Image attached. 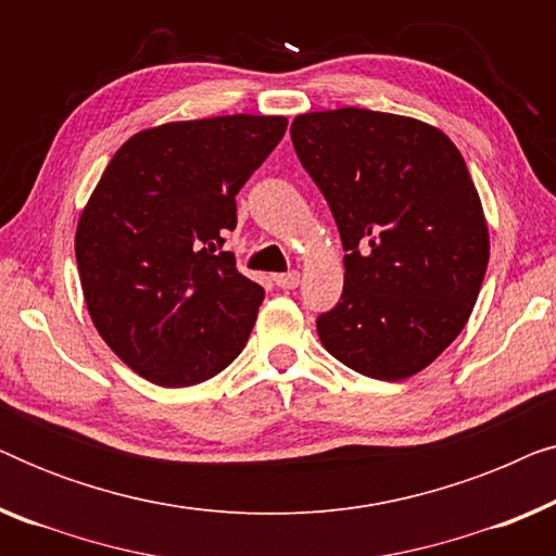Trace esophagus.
I'll return each instance as SVG.
<instances>
[{"label": "esophagus", "mask_w": 556, "mask_h": 556, "mask_svg": "<svg viewBox=\"0 0 556 556\" xmlns=\"http://www.w3.org/2000/svg\"><path fill=\"white\" fill-rule=\"evenodd\" d=\"M273 280H276V286L286 288V291H291V288H295V286L301 283V273H295V270H291V273H280V276H276Z\"/></svg>", "instance_id": "34e87169"}]
</instances>
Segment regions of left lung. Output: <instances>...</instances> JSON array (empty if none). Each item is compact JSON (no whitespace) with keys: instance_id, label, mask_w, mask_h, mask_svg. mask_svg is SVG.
Returning <instances> with one entry per match:
<instances>
[{"instance_id":"1","label":"left lung","mask_w":556,"mask_h":556,"mask_svg":"<svg viewBox=\"0 0 556 556\" xmlns=\"http://www.w3.org/2000/svg\"><path fill=\"white\" fill-rule=\"evenodd\" d=\"M303 169L344 245V293L316 321L326 352L400 382L468 324L489 265V223L455 143L397 113L333 109L291 124Z\"/></svg>"}]
</instances>
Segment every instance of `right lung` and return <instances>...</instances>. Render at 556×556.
Listing matches in <instances>:
<instances>
[{
    "label": "right lung",
    "instance_id": "right-lung-1",
    "mask_svg": "<svg viewBox=\"0 0 556 556\" xmlns=\"http://www.w3.org/2000/svg\"><path fill=\"white\" fill-rule=\"evenodd\" d=\"M286 116L169 121L121 147L75 230L83 299L111 352L159 387L219 375L248 344L265 291L219 253L235 194Z\"/></svg>",
    "mask_w": 556,
    "mask_h": 556
}]
</instances>
